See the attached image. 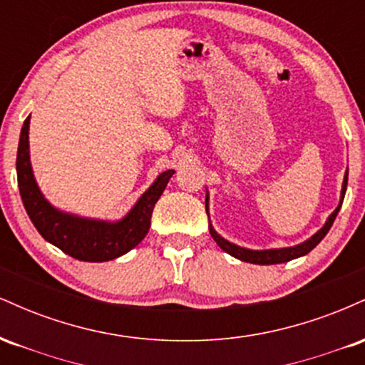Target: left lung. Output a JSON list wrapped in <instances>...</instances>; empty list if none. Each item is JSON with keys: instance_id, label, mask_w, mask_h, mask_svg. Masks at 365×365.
Here are the masks:
<instances>
[{"instance_id": "8db88e82", "label": "left lung", "mask_w": 365, "mask_h": 365, "mask_svg": "<svg viewBox=\"0 0 365 365\" xmlns=\"http://www.w3.org/2000/svg\"><path fill=\"white\" fill-rule=\"evenodd\" d=\"M346 183H349V170L345 171V178H343V185H341V195H340V204H338V207L334 209L333 212H331L328 220H326V223L322 228L319 230L317 233H314L311 238H307V240L302 242V244L299 245H293V247H283V249H267V250H250V249H244V247H238L235 244H232V242L225 240L223 237L217 235L216 230L212 228V225L209 223V233H211V237L215 238V242L217 245L221 247V249L225 250L226 254L233 255L235 259H240V261L244 262H250V264H262V266H267V264H282V262H288L292 261V259H297V257H302V255L309 254L311 250L316 247L322 238L326 237V233L329 232L331 225H333L334 217H336L338 211H340L341 204H343V197H345V192H346ZM207 204H209V195L206 194V212L209 215V209H207Z\"/></svg>"}]
</instances>
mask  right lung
<instances>
[{
    "label": "right lung",
    "mask_w": 365,
    "mask_h": 365,
    "mask_svg": "<svg viewBox=\"0 0 365 365\" xmlns=\"http://www.w3.org/2000/svg\"><path fill=\"white\" fill-rule=\"evenodd\" d=\"M29 123L24 121L16 153V178L19 190L29 217L44 240L83 262H104L127 254L148 235L154 204L165 192L175 170H168L139 197L127 216L118 221L91 220L63 212L46 199L37 187L29 153Z\"/></svg>",
    "instance_id": "add662e5"
}]
</instances>
